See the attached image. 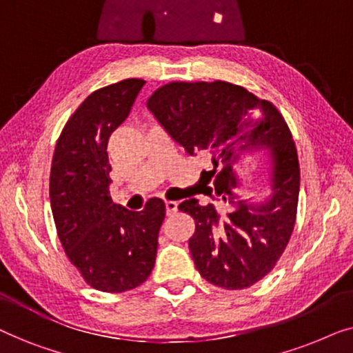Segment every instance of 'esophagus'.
Listing matches in <instances>:
<instances>
[{
    "mask_svg": "<svg viewBox=\"0 0 353 353\" xmlns=\"http://www.w3.org/2000/svg\"><path fill=\"white\" fill-rule=\"evenodd\" d=\"M165 209H167V215H172L178 210V204L175 201H167L165 202Z\"/></svg>",
    "mask_w": 353,
    "mask_h": 353,
    "instance_id": "1",
    "label": "esophagus"
}]
</instances>
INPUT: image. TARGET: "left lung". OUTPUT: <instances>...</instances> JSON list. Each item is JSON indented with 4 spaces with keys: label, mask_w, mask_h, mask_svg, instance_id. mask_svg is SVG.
I'll list each match as a JSON object with an SVG mask.
<instances>
[{
    "label": "left lung",
    "mask_w": 353,
    "mask_h": 353,
    "mask_svg": "<svg viewBox=\"0 0 353 353\" xmlns=\"http://www.w3.org/2000/svg\"><path fill=\"white\" fill-rule=\"evenodd\" d=\"M148 108L190 156H204L214 183L201 205L183 201L178 209L196 223L190 250L201 276L236 291L260 281L278 263L297 216L301 168L291 130L279 110L228 81H170L149 96ZM268 148L274 157L272 194L254 206L240 196L235 163L242 152Z\"/></svg>",
    "instance_id": "8db88e82"
}]
</instances>
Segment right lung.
<instances>
[{"mask_svg": "<svg viewBox=\"0 0 353 353\" xmlns=\"http://www.w3.org/2000/svg\"><path fill=\"white\" fill-rule=\"evenodd\" d=\"M144 83L127 79L93 91L67 120L52 156L50 199L57 236L86 284L103 292H125L146 281L165 219L159 197L130 212L114 204L109 191V137L128 117Z\"/></svg>", "mask_w": 353, "mask_h": 353, "instance_id": "1", "label": "right lung"}]
</instances>
